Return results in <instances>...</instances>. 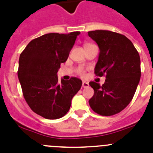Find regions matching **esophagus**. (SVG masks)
Listing matches in <instances>:
<instances>
[{
    "instance_id": "obj_1",
    "label": "esophagus",
    "mask_w": 153,
    "mask_h": 153,
    "mask_svg": "<svg viewBox=\"0 0 153 153\" xmlns=\"http://www.w3.org/2000/svg\"><path fill=\"white\" fill-rule=\"evenodd\" d=\"M89 86V84H88V82H82V88H88Z\"/></svg>"
}]
</instances>
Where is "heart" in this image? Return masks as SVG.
Masks as SVG:
<instances>
[{
    "mask_svg": "<svg viewBox=\"0 0 153 153\" xmlns=\"http://www.w3.org/2000/svg\"><path fill=\"white\" fill-rule=\"evenodd\" d=\"M78 72H79V74H81V75H84V71H83L82 69H79V70H78Z\"/></svg>",
    "mask_w": 153,
    "mask_h": 153,
    "instance_id": "heart-1",
    "label": "heart"
}]
</instances>
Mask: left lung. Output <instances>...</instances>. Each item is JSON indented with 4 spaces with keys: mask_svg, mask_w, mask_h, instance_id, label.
<instances>
[{
    "mask_svg": "<svg viewBox=\"0 0 153 153\" xmlns=\"http://www.w3.org/2000/svg\"><path fill=\"white\" fill-rule=\"evenodd\" d=\"M88 34L100 50L95 75H105L102 85L89 82L95 92L88 103L91 109L99 115H115L129 104L139 85L141 77L139 52L123 34L103 30H91Z\"/></svg>",
    "mask_w": 153,
    "mask_h": 153,
    "instance_id": "left-lung-1",
    "label": "left lung"
}]
</instances>
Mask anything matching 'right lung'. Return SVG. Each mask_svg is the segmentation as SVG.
<instances>
[{
  "label": "right lung",
  "instance_id": "1",
  "mask_svg": "<svg viewBox=\"0 0 153 153\" xmlns=\"http://www.w3.org/2000/svg\"><path fill=\"white\" fill-rule=\"evenodd\" d=\"M79 34H44L29 42L20 55L18 76L25 101L34 112L45 119L66 115L71 99L82 87L79 78L58 82L57 75Z\"/></svg>",
  "mask_w": 153,
  "mask_h": 153
}]
</instances>
